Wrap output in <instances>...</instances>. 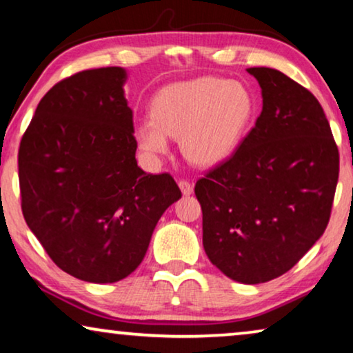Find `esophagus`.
Wrapping results in <instances>:
<instances>
[{
    "label": "esophagus",
    "mask_w": 353,
    "mask_h": 353,
    "mask_svg": "<svg viewBox=\"0 0 353 353\" xmlns=\"http://www.w3.org/2000/svg\"><path fill=\"white\" fill-rule=\"evenodd\" d=\"M178 186H180L183 196H190V194H192V185H191L190 181L180 180V181H178Z\"/></svg>",
    "instance_id": "esophagus-1"
}]
</instances>
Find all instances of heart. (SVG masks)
I'll return each mask as SVG.
<instances>
[{
	"label": "heart",
	"instance_id": "b5f03b06",
	"mask_svg": "<svg viewBox=\"0 0 353 353\" xmlns=\"http://www.w3.org/2000/svg\"><path fill=\"white\" fill-rule=\"evenodd\" d=\"M254 114V96L241 81L216 77L176 81L154 96L151 117L137 123L134 139L143 152L157 157L168 152L170 137H180L183 156L210 167L236 151Z\"/></svg>",
	"mask_w": 353,
	"mask_h": 353
}]
</instances>
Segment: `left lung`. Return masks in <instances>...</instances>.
Listing matches in <instances>:
<instances>
[{"label": "left lung", "instance_id": "left-lung-1", "mask_svg": "<svg viewBox=\"0 0 353 353\" xmlns=\"http://www.w3.org/2000/svg\"><path fill=\"white\" fill-rule=\"evenodd\" d=\"M248 72L262 88V112L194 192L207 257L234 281L259 284L289 272L325 233L339 151L310 91L268 67Z\"/></svg>", "mask_w": 353, "mask_h": 353}]
</instances>
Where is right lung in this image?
Instances as JSON below:
<instances>
[{
    "mask_svg": "<svg viewBox=\"0 0 353 353\" xmlns=\"http://www.w3.org/2000/svg\"><path fill=\"white\" fill-rule=\"evenodd\" d=\"M122 67L83 70L38 104L19 148L22 214L61 270L115 283L143 262L163 212L181 197L168 173L138 167Z\"/></svg>",
    "mask_w": 353,
    "mask_h": 353,
    "instance_id": "1",
    "label": "right lung"
}]
</instances>
